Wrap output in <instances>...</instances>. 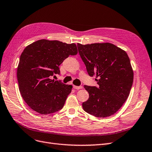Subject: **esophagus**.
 I'll list each match as a JSON object with an SVG mask.
<instances>
[{
	"label": "esophagus",
	"mask_w": 152,
	"mask_h": 152,
	"mask_svg": "<svg viewBox=\"0 0 152 152\" xmlns=\"http://www.w3.org/2000/svg\"><path fill=\"white\" fill-rule=\"evenodd\" d=\"M73 88L77 89V90H79V89H81L83 88V86H76V85H73Z\"/></svg>",
	"instance_id": "obj_1"
}]
</instances>
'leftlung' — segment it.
<instances>
[{
    "mask_svg": "<svg viewBox=\"0 0 152 152\" xmlns=\"http://www.w3.org/2000/svg\"><path fill=\"white\" fill-rule=\"evenodd\" d=\"M90 76L96 75L98 86L85 85L89 98L85 111L100 118L115 114L128 98L134 73L126 52L111 43L77 44Z\"/></svg>",
    "mask_w": 152,
    "mask_h": 152,
    "instance_id": "obj_1",
    "label": "left lung"
}]
</instances>
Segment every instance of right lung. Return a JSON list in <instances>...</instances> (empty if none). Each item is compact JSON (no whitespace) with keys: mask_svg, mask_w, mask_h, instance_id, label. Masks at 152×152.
<instances>
[{"mask_svg":"<svg viewBox=\"0 0 152 152\" xmlns=\"http://www.w3.org/2000/svg\"><path fill=\"white\" fill-rule=\"evenodd\" d=\"M77 53L75 43L41 39L29 45L21 53L17 69L19 90L32 110L42 115L64 107L72 85L51 80L60 75L59 66L69 55Z\"/></svg>","mask_w":152,"mask_h":152,"instance_id":"1","label":"right lung"}]
</instances>
